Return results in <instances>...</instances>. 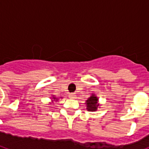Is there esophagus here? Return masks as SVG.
Listing matches in <instances>:
<instances>
[{"mask_svg":"<svg viewBox=\"0 0 149 149\" xmlns=\"http://www.w3.org/2000/svg\"><path fill=\"white\" fill-rule=\"evenodd\" d=\"M76 94L73 93H71L69 94V97H70V98H71V99H74V98H76Z\"/></svg>","mask_w":149,"mask_h":149,"instance_id":"esophagus-1","label":"esophagus"}]
</instances>
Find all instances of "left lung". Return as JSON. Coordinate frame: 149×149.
<instances>
[{"instance_id":"obj_1","label":"left lung","mask_w":149,"mask_h":149,"mask_svg":"<svg viewBox=\"0 0 149 149\" xmlns=\"http://www.w3.org/2000/svg\"><path fill=\"white\" fill-rule=\"evenodd\" d=\"M99 98L95 95V93H91V96L86 100V106L87 111H96L99 108L100 105L98 103Z\"/></svg>"}]
</instances>
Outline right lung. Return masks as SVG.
Here are the masks:
<instances>
[{
	"label": "right lung",
	"mask_w": 149,
	"mask_h": 149,
	"mask_svg": "<svg viewBox=\"0 0 149 149\" xmlns=\"http://www.w3.org/2000/svg\"><path fill=\"white\" fill-rule=\"evenodd\" d=\"M62 98V97H61ZM58 98H56V97H54V96H52V102L51 103H53L54 101H58Z\"/></svg>",
	"instance_id": "add662e5"
}]
</instances>
